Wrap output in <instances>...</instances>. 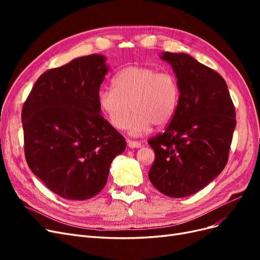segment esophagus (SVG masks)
Wrapping results in <instances>:
<instances>
[{
	"instance_id": "esophagus-1",
	"label": "esophagus",
	"mask_w": 260,
	"mask_h": 260,
	"mask_svg": "<svg viewBox=\"0 0 260 260\" xmlns=\"http://www.w3.org/2000/svg\"><path fill=\"white\" fill-rule=\"evenodd\" d=\"M127 144L129 147H132V148H139L142 146V144H141V142H139V141H132V140H128L127 141Z\"/></svg>"
}]
</instances>
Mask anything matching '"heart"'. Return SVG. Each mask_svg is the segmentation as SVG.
I'll list each match as a JSON object with an SVG mask.
<instances>
[{
	"instance_id": "obj_1",
	"label": "heart",
	"mask_w": 260,
	"mask_h": 260,
	"mask_svg": "<svg viewBox=\"0 0 260 260\" xmlns=\"http://www.w3.org/2000/svg\"><path fill=\"white\" fill-rule=\"evenodd\" d=\"M112 89L98 93V105L117 130L127 129L131 111L130 132L143 135L154 124L162 127L175 116L180 101L177 77L146 66H128L118 72Z\"/></svg>"
}]
</instances>
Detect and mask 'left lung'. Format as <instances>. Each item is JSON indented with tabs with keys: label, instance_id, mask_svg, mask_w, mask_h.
<instances>
[{
	"label": "left lung",
	"instance_id": "8db88e82",
	"mask_svg": "<svg viewBox=\"0 0 260 260\" xmlns=\"http://www.w3.org/2000/svg\"><path fill=\"white\" fill-rule=\"evenodd\" d=\"M180 85L175 116L147 143L155 152L152 184L170 198H185L223 170L235 128V108L223 78L184 53L162 54Z\"/></svg>",
	"mask_w": 260,
	"mask_h": 260
}]
</instances>
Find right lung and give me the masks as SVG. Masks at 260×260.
Masks as SVG:
<instances>
[{
	"instance_id": "right-lung-1",
	"label": "right lung",
	"mask_w": 260,
	"mask_h": 260,
	"mask_svg": "<svg viewBox=\"0 0 260 260\" xmlns=\"http://www.w3.org/2000/svg\"><path fill=\"white\" fill-rule=\"evenodd\" d=\"M108 68L102 55L46 70L21 111L25 157L52 192L84 201L102 191L127 142L101 115L98 93Z\"/></svg>"
}]
</instances>
